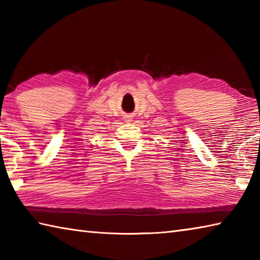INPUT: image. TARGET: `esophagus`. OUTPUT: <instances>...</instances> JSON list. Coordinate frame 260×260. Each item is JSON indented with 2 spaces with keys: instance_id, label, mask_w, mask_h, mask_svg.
<instances>
[{
  "instance_id": "obj_1",
  "label": "esophagus",
  "mask_w": 260,
  "mask_h": 260,
  "mask_svg": "<svg viewBox=\"0 0 260 260\" xmlns=\"http://www.w3.org/2000/svg\"><path fill=\"white\" fill-rule=\"evenodd\" d=\"M124 121H125V122L132 121V116H131V115H126V116L124 117Z\"/></svg>"
}]
</instances>
